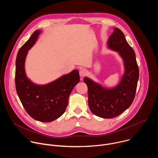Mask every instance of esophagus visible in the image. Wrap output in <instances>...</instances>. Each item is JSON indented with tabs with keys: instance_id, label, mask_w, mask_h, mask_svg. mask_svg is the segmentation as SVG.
I'll use <instances>...</instances> for the list:
<instances>
[{
	"instance_id": "34e87169",
	"label": "esophagus",
	"mask_w": 158,
	"mask_h": 158,
	"mask_svg": "<svg viewBox=\"0 0 158 158\" xmlns=\"http://www.w3.org/2000/svg\"><path fill=\"white\" fill-rule=\"evenodd\" d=\"M86 74H87V71L84 69H82L79 71V75L81 77H84L86 75Z\"/></svg>"
}]
</instances>
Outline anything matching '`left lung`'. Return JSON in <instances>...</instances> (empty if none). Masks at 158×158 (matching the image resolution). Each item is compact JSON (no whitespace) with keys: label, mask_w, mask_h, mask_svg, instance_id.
<instances>
[{"label":"left lung","mask_w":158,"mask_h":158,"mask_svg":"<svg viewBox=\"0 0 158 158\" xmlns=\"http://www.w3.org/2000/svg\"><path fill=\"white\" fill-rule=\"evenodd\" d=\"M110 49L119 53L124 65V74L115 87L107 89L91 79L84 77L88 88V104L94 114L110 119L118 116L132 103L139 79V68L136 54L126 41L123 32L118 28L107 40Z\"/></svg>","instance_id":"8db88e82"}]
</instances>
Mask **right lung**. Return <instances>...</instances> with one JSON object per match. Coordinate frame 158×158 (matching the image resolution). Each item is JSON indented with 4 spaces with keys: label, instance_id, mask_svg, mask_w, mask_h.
Wrapping results in <instances>:
<instances>
[{
    "label": "right lung",
    "instance_id": "right-lung-1",
    "mask_svg": "<svg viewBox=\"0 0 158 158\" xmlns=\"http://www.w3.org/2000/svg\"><path fill=\"white\" fill-rule=\"evenodd\" d=\"M40 30H36L18 51L15 61V88L22 104L33 119L44 123L51 122L65 112L69 95L80 81L79 71L73 70L45 85L31 81L25 72V60L28 51L35 43Z\"/></svg>",
    "mask_w": 158,
    "mask_h": 158
}]
</instances>
